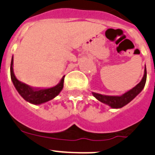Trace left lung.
<instances>
[{
  "label": "left lung",
  "mask_w": 155,
  "mask_h": 155,
  "mask_svg": "<svg viewBox=\"0 0 155 155\" xmlns=\"http://www.w3.org/2000/svg\"><path fill=\"white\" fill-rule=\"evenodd\" d=\"M147 80V69L146 66L144 68V74L143 76L141 81L133 89L124 93L120 96H109V95H103V94H97V93L92 92L93 95L99 101L105 104L110 106L111 108H121L124 107L127 104L133 101L136 97L142 91L144 88L145 83Z\"/></svg>",
  "instance_id": "obj_1"
}]
</instances>
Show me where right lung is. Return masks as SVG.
Instances as JSON below:
<instances>
[{"instance_id":"right-lung-1","label":"right lung","mask_w":155,"mask_h":155,"mask_svg":"<svg viewBox=\"0 0 155 155\" xmlns=\"http://www.w3.org/2000/svg\"><path fill=\"white\" fill-rule=\"evenodd\" d=\"M10 72L12 81L18 94L23 97L24 100L36 105L46 103L54 99L61 92L64 86V76L61 78V81L57 85L50 88H34L25 83H21L15 76L13 70V56L11 61Z\"/></svg>"}]
</instances>
